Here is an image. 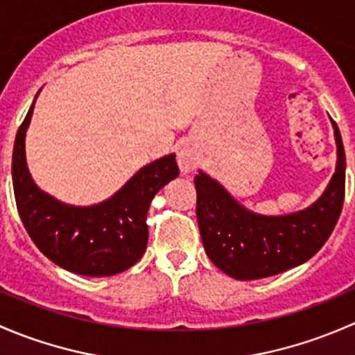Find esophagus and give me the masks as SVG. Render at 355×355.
<instances>
[{"mask_svg": "<svg viewBox=\"0 0 355 355\" xmlns=\"http://www.w3.org/2000/svg\"><path fill=\"white\" fill-rule=\"evenodd\" d=\"M177 159H178V166H180L182 173H189V171H192L196 166H198L199 155L191 142H185V144H182L180 148H178Z\"/></svg>", "mask_w": 355, "mask_h": 355, "instance_id": "1", "label": "esophagus"}]
</instances>
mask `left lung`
<instances>
[{"label": "left lung", "mask_w": 355, "mask_h": 355, "mask_svg": "<svg viewBox=\"0 0 355 355\" xmlns=\"http://www.w3.org/2000/svg\"><path fill=\"white\" fill-rule=\"evenodd\" d=\"M336 168L327 191L299 213L263 216L245 209L204 171L196 175L198 223L207 257L228 277L259 280L306 263L331 235L345 198V151L338 127Z\"/></svg>", "instance_id": "obj_1"}]
</instances>
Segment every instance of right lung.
Listing matches in <instances>:
<instances>
[{"label":"right lung","mask_w":355,"mask_h":355,"mask_svg":"<svg viewBox=\"0 0 355 355\" xmlns=\"http://www.w3.org/2000/svg\"><path fill=\"white\" fill-rule=\"evenodd\" d=\"M34 103L17 132L12 157L13 192L25 230L48 259L71 273L111 277L128 270L148 247L146 218L153 198L178 177L175 155L159 157L139 170L105 202L68 206L42 192L28 173L25 132Z\"/></svg>","instance_id":"1"}]
</instances>
